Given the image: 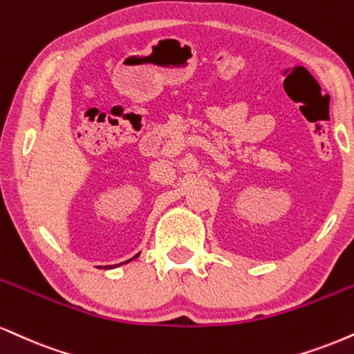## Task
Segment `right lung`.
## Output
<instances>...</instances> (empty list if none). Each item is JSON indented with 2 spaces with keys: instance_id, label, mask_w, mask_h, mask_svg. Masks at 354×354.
<instances>
[{
  "instance_id": "1",
  "label": "right lung",
  "mask_w": 354,
  "mask_h": 354,
  "mask_svg": "<svg viewBox=\"0 0 354 354\" xmlns=\"http://www.w3.org/2000/svg\"><path fill=\"white\" fill-rule=\"evenodd\" d=\"M138 255H140V252H138V254H136V255H135V257H131V259H130V261H133V259H136V257H138ZM130 261H127V262H130ZM127 262H122V263H127ZM122 263H118V266H122ZM112 267H117V266H105V267H104V269H112ZM100 269H102V267H100Z\"/></svg>"
}]
</instances>
